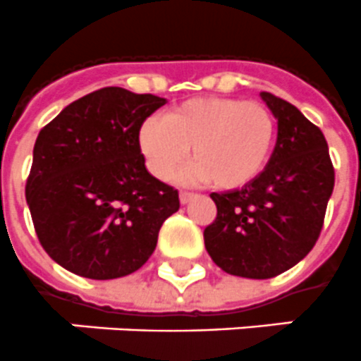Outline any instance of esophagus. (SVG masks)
Segmentation results:
<instances>
[{
    "label": "esophagus",
    "instance_id": "34e87169",
    "mask_svg": "<svg viewBox=\"0 0 361 361\" xmlns=\"http://www.w3.org/2000/svg\"><path fill=\"white\" fill-rule=\"evenodd\" d=\"M178 197H180V203L186 204V203H190L192 199H194V194H190V192H180V194H178Z\"/></svg>",
    "mask_w": 361,
    "mask_h": 361
}]
</instances>
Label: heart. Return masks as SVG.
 <instances>
[{
	"instance_id": "1",
	"label": "heart",
	"mask_w": 361,
	"mask_h": 361,
	"mask_svg": "<svg viewBox=\"0 0 361 361\" xmlns=\"http://www.w3.org/2000/svg\"><path fill=\"white\" fill-rule=\"evenodd\" d=\"M137 141L147 167L160 180L175 177L192 149L190 178L218 190H238L267 167L276 119L261 102L199 97L167 109L162 121L147 119Z\"/></svg>"
}]
</instances>
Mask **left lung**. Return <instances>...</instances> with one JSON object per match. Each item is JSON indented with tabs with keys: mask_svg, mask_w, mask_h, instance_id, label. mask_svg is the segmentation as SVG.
Listing matches in <instances>:
<instances>
[{
	"mask_svg": "<svg viewBox=\"0 0 361 361\" xmlns=\"http://www.w3.org/2000/svg\"><path fill=\"white\" fill-rule=\"evenodd\" d=\"M261 99L278 121L272 157L247 186L210 194L218 214L203 233L212 261L250 279L279 276L311 252L336 180L321 128L287 100Z\"/></svg>",
	"mask_w": 361,
	"mask_h": 361,
	"instance_id": "8db88e82",
	"label": "left lung"
}]
</instances>
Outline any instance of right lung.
I'll return each instance as SVG.
<instances>
[{
  "label": "right lung",
  "instance_id": "obj_1",
  "mask_svg": "<svg viewBox=\"0 0 361 361\" xmlns=\"http://www.w3.org/2000/svg\"><path fill=\"white\" fill-rule=\"evenodd\" d=\"M166 99L104 87L39 132L25 199L40 244L89 279L135 272L151 257L178 192L147 171L141 125Z\"/></svg>",
  "mask_w": 361,
  "mask_h": 361
}]
</instances>
